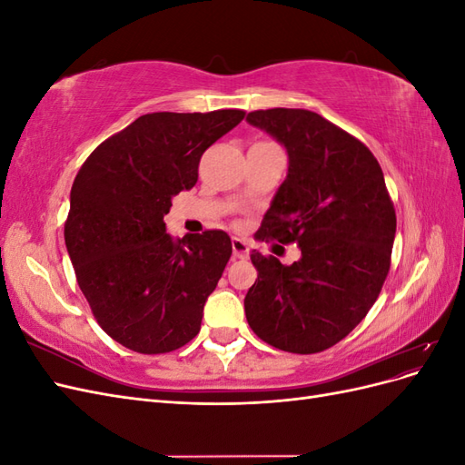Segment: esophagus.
I'll use <instances>...</instances> for the list:
<instances>
[{"instance_id":"34e87169","label":"esophagus","mask_w":465,"mask_h":465,"mask_svg":"<svg viewBox=\"0 0 465 465\" xmlns=\"http://www.w3.org/2000/svg\"><path fill=\"white\" fill-rule=\"evenodd\" d=\"M232 256L238 260H244L250 256V246L242 238H232Z\"/></svg>"}]
</instances>
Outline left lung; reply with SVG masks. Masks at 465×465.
<instances>
[{
    "instance_id": "1",
    "label": "left lung",
    "mask_w": 465,
    "mask_h": 465,
    "mask_svg": "<svg viewBox=\"0 0 465 465\" xmlns=\"http://www.w3.org/2000/svg\"><path fill=\"white\" fill-rule=\"evenodd\" d=\"M246 122L289 157L260 238L301 248L291 265L252 250L258 279L246 292V320L281 351L320 353L353 331L376 302L390 272L396 209L369 147L316 112L256 110Z\"/></svg>"
}]
</instances>
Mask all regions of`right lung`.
Segmentation results:
<instances>
[{"label": "right lung", "mask_w": 465, "mask_h": 465, "mask_svg": "<svg viewBox=\"0 0 465 465\" xmlns=\"http://www.w3.org/2000/svg\"><path fill=\"white\" fill-rule=\"evenodd\" d=\"M242 110L153 112L108 137L83 163L69 193L65 246L101 328L135 353L186 345L232 246L223 231L174 238L164 215L198 182L207 147Z\"/></svg>", "instance_id": "add662e5"}]
</instances>
